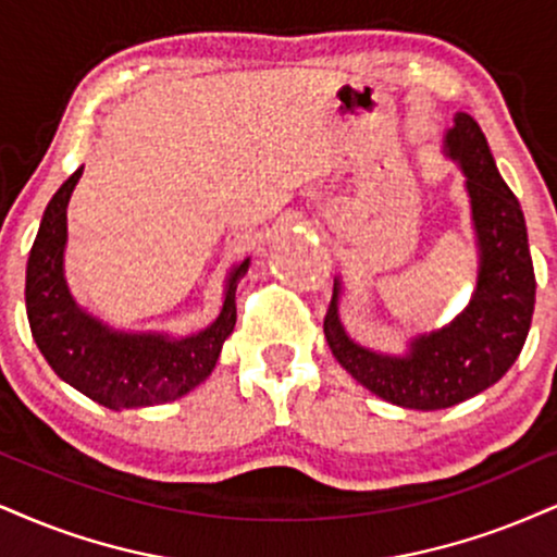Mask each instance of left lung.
<instances>
[{"mask_svg": "<svg viewBox=\"0 0 557 557\" xmlns=\"http://www.w3.org/2000/svg\"><path fill=\"white\" fill-rule=\"evenodd\" d=\"M444 154L462 170L475 232L478 281L468 307L449 325L413 335L403 354L374 351L348 335L341 320V278L325 314L327 346L341 367L369 393L413 410L451 408L509 372L530 333L537 289L524 211L472 115L455 113Z\"/></svg>", "mask_w": 557, "mask_h": 557, "instance_id": "obj_1", "label": "left lung"}]
</instances>
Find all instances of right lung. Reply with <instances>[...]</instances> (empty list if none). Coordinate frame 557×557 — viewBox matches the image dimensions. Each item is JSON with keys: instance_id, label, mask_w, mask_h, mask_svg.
<instances>
[{"instance_id": "add662e5", "label": "right lung", "mask_w": 557, "mask_h": 557, "mask_svg": "<svg viewBox=\"0 0 557 557\" xmlns=\"http://www.w3.org/2000/svg\"><path fill=\"white\" fill-rule=\"evenodd\" d=\"M85 164L48 201L25 271V307L33 341L48 367L89 400L111 410L147 408L188 395L214 372L235 331L237 281L250 258L230 268L214 322L190 335L119 331L95 318L69 292L64 276L66 206Z\"/></svg>"}]
</instances>
